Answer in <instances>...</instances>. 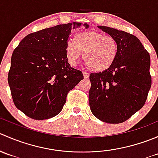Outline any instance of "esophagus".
I'll list each match as a JSON object with an SVG mask.
<instances>
[{
    "mask_svg": "<svg viewBox=\"0 0 158 158\" xmlns=\"http://www.w3.org/2000/svg\"><path fill=\"white\" fill-rule=\"evenodd\" d=\"M83 76L85 79H89V74L88 73H85V72H83Z\"/></svg>",
    "mask_w": 158,
    "mask_h": 158,
    "instance_id": "34e87169",
    "label": "esophagus"
}]
</instances>
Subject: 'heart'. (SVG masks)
Returning a JSON list of instances; mask_svg holds the SVG:
<instances>
[{
    "mask_svg": "<svg viewBox=\"0 0 158 158\" xmlns=\"http://www.w3.org/2000/svg\"><path fill=\"white\" fill-rule=\"evenodd\" d=\"M66 58L76 66L83 52L87 66L95 72L109 69L117 58L118 46L113 37L94 30H85L75 36V41L68 40L65 47Z\"/></svg>",
    "mask_w": 158,
    "mask_h": 158,
    "instance_id": "b5f03b06",
    "label": "heart"
}]
</instances>
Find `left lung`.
Here are the masks:
<instances>
[{"label": "left lung", "mask_w": 158, "mask_h": 158, "mask_svg": "<svg viewBox=\"0 0 158 158\" xmlns=\"http://www.w3.org/2000/svg\"><path fill=\"white\" fill-rule=\"evenodd\" d=\"M117 41L118 52L112 66L89 76V106L102 122L119 124L144 106L151 86V58L134 35L106 26H98Z\"/></svg>", "instance_id": "8db88e82"}]
</instances>
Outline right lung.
I'll return each instance as SVG.
<instances>
[{
	"label": "right lung",
	"instance_id": "1",
	"mask_svg": "<svg viewBox=\"0 0 158 158\" xmlns=\"http://www.w3.org/2000/svg\"><path fill=\"white\" fill-rule=\"evenodd\" d=\"M81 25L69 23L30 33L13 52L8 84L14 105L28 117L44 120L57 115L69 91L83 79L65 52L71 31Z\"/></svg>",
	"mask_w": 158,
	"mask_h": 158
}]
</instances>
